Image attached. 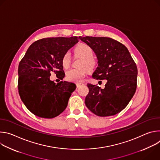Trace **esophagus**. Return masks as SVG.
<instances>
[{
  "instance_id": "obj_1",
  "label": "esophagus",
  "mask_w": 160,
  "mask_h": 160,
  "mask_svg": "<svg viewBox=\"0 0 160 160\" xmlns=\"http://www.w3.org/2000/svg\"><path fill=\"white\" fill-rule=\"evenodd\" d=\"M76 85H77V87H80L81 85H82L83 83H77Z\"/></svg>"
}]
</instances>
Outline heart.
Listing matches in <instances>:
<instances>
[{
	"instance_id": "heart-1",
	"label": "heart",
	"mask_w": 160,
	"mask_h": 160,
	"mask_svg": "<svg viewBox=\"0 0 160 160\" xmlns=\"http://www.w3.org/2000/svg\"><path fill=\"white\" fill-rule=\"evenodd\" d=\"M74 52L78 57L82 58L79 66L80 68H72L68 70L66 73V78L70 82H78L88 73V70H94L97 65V61L93 57V51L91 48L86 43H81L74 49ZM72 58L69 52H66L61 59L62 65L64 68H67L71 64Z\"/></svg>"
}]
</instances>
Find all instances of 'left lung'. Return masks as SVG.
Here are the masks:
<instances>
[{"mask_svg": "<svg viewBox=\"0 0 160 160\" xmlns=\"http://www.w3.org/2000/svg\"><path fill=\"white\" fill-rule=\"evenodd\" d=\"M91 48L98 59L92 75L96 80H107L104 88L87 83V108L99 117L115 115L129 103L137 88L138 68L123 44L109 37H79ZM101 82V81H99Z\"/></svg>", "mask_w": 160, "mask_h": 160, "instance_id": "obj_1", "label": "left lung"}]
</instances>
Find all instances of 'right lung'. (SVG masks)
Masks as SVG:
<instances>
[{
  "label": "right lung",
  "mask_w": 160,
  "mask_h": 160,
  "mask_svg": "<svg viewBox=\"0 0 160 160\" xmlns=\"http://www.w3.org/2000/svg\"><path fill=\"white\" fill-rule=\"evenodd\" d=\"M78 42V37L38 40L28 49L18 66V92L21 101L33 115L53 118L62 112L76 85L68 82L56 84L50 80L54 72L62 80L65 73L63 54Z\"/></svg>",
  "instance_id": "right-lung-1"
}]
</instances>
